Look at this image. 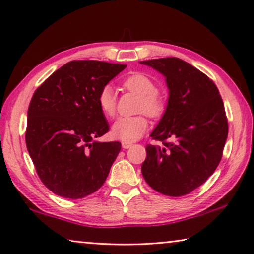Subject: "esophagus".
Here are the masks:
<instances>
[{
	"instance_id": "1",
	"label": "esophagus",
	"mask_w": 254,
	"mask_h": 254,
	"mask_svg": "<svg viewBox=\"0 0 254 254\" xmlns=\"http://www.w3.org/2000/svg\"><path fill=\"white\" fill-rule=\"evenodd\" d=\"M132 147V143L131 142H122V148L123 149H128Z\"/></svg>"
}]
</instances>
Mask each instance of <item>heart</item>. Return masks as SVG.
<instances>
[{
  "label": "heart",
  "instance_id": "b5f03b06",
  "mask_svg": "<svg viewBox=\"0 0 254 254\" xmlns=\"http://www.w3.org/2000/svg\"><path fill=\"white\" fill-rule=\"evenodd\" d=\"M128 90L141 96L140 108L149 115L157 116L164 110V103L156 94L157 87L149 76L140 73L132 74L124 80ZM98 106L106 116H113L116 108V97L111 84L100 89L97 97ZM148 127V120L144 115L122 116L113 123L111 133L116 140L123 142H134L144 134Z\"/></svg>",
  "mask_w": 254,
  "mask_h": 254
}]
</instances>
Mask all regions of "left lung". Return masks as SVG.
<instances>
[{
	"label": "left lung",
	"instance_id": "1",
	"mask_svg": "<svg viewBox=\"0 0 254 254\" xmlns=\"http://www.w3.org/2000/svg\"><path fill=\"white\" fill-rule=\"evenodd\" d=\"M165 76L168 100L150 136L163 147L147 144L143 179L157 192L181 196L214 174L228 134L225 107L216 84L178 58L140 62ZM172 138V143H165Z\"/></svg>",
	"mask_w": 254,
	"mask_h": 254
}]
</instances>
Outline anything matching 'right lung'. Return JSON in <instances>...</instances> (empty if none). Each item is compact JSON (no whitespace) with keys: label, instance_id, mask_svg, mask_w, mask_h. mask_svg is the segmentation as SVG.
I'll return each mask as SVG.
<instances>
[{"label":"right lung","instance_id":"1","mask_svg":"<svg viewBox=\"0 0 254 254\" xmlns=\"http://www.w3.org/2000/svg\"><path fill=\"white\" fill-rule=\"evenodd\" d=\"M126 67L94 60L71 61L35 91L26 144L40 180L56 195L84 198L106 181L121 143L95 140L110 127L97 97Z\"/></svg>","mask_w":254,"mask_h":254}]
</instances>
